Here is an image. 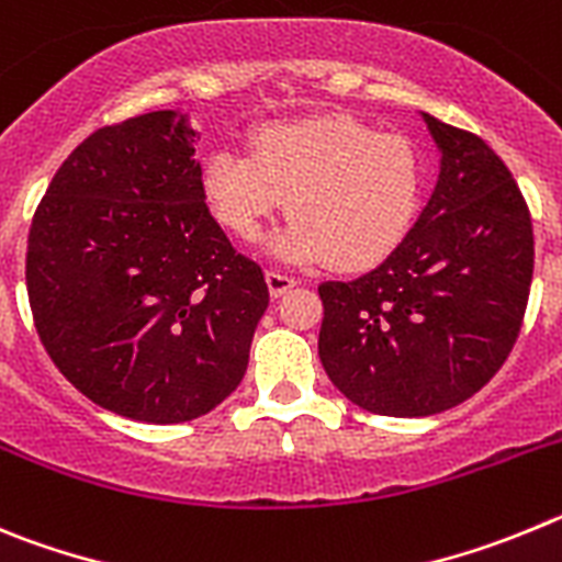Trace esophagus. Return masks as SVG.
<instances>
[{"mask_svg":"<svg viewBox=\"0 0 562 562\" xmlns=\"http://www.w3.org/2000/svg\"><path fill=\"white\" fill-rule=\"evenodd\" d=\"M266 282H269L271 296H282V293L291 291V288L296 285V280H293V277L282 274V271H277V269H269V271H266Z\"/></svg>","mask_w":562,"mask_h":562,"instance_id":"34e87169","label":"esophagus"}]
</instances>
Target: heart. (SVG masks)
<instances>
[{
	"label": "heart",
	"mask_w": 562,
	"mask_h": 562,
	"mask_svg": "<svg viewBox=\"0 0 562 562\" xmlns=\"http://www.w3.org/2000/svg\"><path fill=\"white\" fill-rule=\"evenodd\" d=\"M423 156L403 134L344 114L266 125L251 150L206 156L201 190L229 235L255 240L291 195L274 251L296 266L367 271L406 240L423 199Z\"/></svg>",
	"instance_id": "heart-1"
}]
</instances>
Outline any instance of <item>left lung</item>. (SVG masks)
Segmentation results:
<instances>
[{"label": "left lung", "instance_id": "obj_1", "mask_svg": "<svg viewBox=\"0 0 562 562\" xmlns=\"http://www.w3.org/2000/svg\"><path fill=\"white\" fill-rule=\"evenodd\" d=\"M426 123L442 170L417 224L375 271L318 285L327 378L386 417L473 397L513 352L532 288V218L507 165L476 134Z\"/></svg>", "mask_w": 562, "mask_h": 562}]
</instances>
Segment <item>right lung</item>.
I'll return each instance as SVG.
<instances>
[{
    "label": "right lung",
    "mask_w": 562,
    "mask_h": 562,
    "mask_svg": "<svg viewBox=\"0 0 562 562\" xmlns=\"http://www.w3.org/2000/svg\"><path fill=\"white\" fill-rule=\"evenodd\" d=\"M193 131L150 111L64 159L27 235L35 330L60 375L139 423H187L244 381L269 307L201 190Z\"/></svg>",
    "instance_id": "right-lung-1"
}]
</instances>
